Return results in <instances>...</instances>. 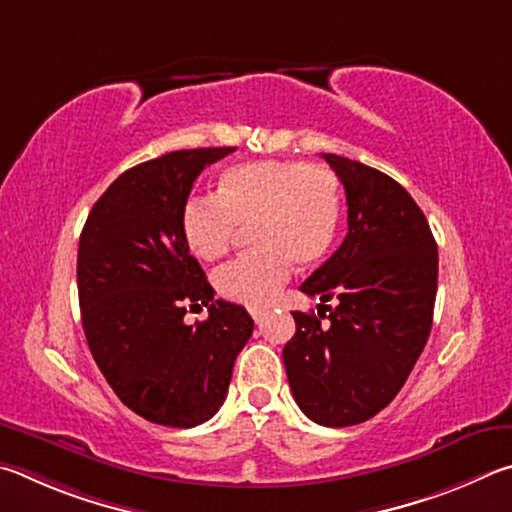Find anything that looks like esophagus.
<instances>
[{
    "label": "esophagus",
    "instance_id": "34e87169",
    "mask_svg": "<svg viewBox=\"0 0 512 512\" xmlns=\"http://www.w3.org/2000/svg\"><path fill=\"white\" fill-rule=\"evenodd\" d=\"M249 312H251V317H254L256 324H261V321H263L265 315H267V310H263V308H254V310H249Z\"/></svg>",
    "mask_w": 512,
    "mask_h": 512
}]
</instances>
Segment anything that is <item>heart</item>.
I'll use <instances>...</instances> for the list:
<instances>
[{
  "instance_id": "1",
  "label": "heart",
  "mask_w": 512,
  "mask_h": 512,
  "mask_svg": "<svg viewBox=\"0 0 512 512\" xmlns=\"http://www.w3.org/2000/svg\"><path fill=\"white\" fill-rule=\"evenodd\" d=\"M342 222V186L333 170L297 159H263L222 170L215 197H191L182 209L188 249L218 261L238 227L256 251L215 274L220 297L263 308L290 279L292 265L324 261Z\"/></svg>"
}]
</instances>
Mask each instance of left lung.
Returning a JSON list of instances; mask_svg holds the SVG:
<instances>
[{"mask_svg": "<svg viewBox=\"0 0 512 512\" xmlns=\"http://www.w3.org/2000/svg\"><path fill=\"white\" fill-rule=\"evenodd\" d=\"M321 157L344 184L348 233L301 285L321 299L320 317L292 312L297 333L283 348V362L303 414L324 427H348L387 407L423 353L438 247L425 213L396 179L360 161ZM328 300L338 306L326 307Z\"/></svg>", "mask_w": 512, "mask_h": 512, "instance_id": "1", "label": "left lung"}]
</instances>
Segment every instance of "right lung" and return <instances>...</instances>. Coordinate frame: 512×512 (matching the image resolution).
<instances>
[{
  "label": "right lung",
  "mask_w": 512,
  "mask_h": 512,
  "mask_svg": "<svg viewBox=\"0 0 512 512\" xmlns=\"http://www.w3.org/2000/svg\"><path fill=\"white\" fill-rule=\"evenodd\" d=\"M233 150H175L125 170L80 233L76 276L89 351L123 405L150 423L186 429L209 420L254 330L245 308L213 299L182 233L197 175ZM202 305L210 317L186 327L185 308Z\"/></svg>",
  "instance_id": "right-lung-1"
}]
</instances>
